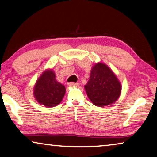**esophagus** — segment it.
<instances>
[{"instance_id": "34e87169", "label": "esophagus", "mask_w": 157, "mask_h": 157, "mask_svg": "<svg viewBox=\"0 0 157 157\" xmlns=\"http://www.w3.org/2000/svg\"><path fill=\"white\" fill-rule=\"evenodd\" d=\"M68 86H78L79 84L78 83H74V82H71V83H68Z\"/></svg>"}]
</instances>
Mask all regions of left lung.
Returning a JSON list of instances; mask_svg holds the SVG:
<instances>
[{"instance_id": "left-lung-1", "label": "left lung", "mask_w": 157, "mask_h": 157, "mask_svg": "<svg viewBox=\"0 0 157 157\" xmlns=\"http://www.w3.org/2000/svg\"><path fill=\"white\" fill-rule=\"evenodd\" d=\"M84 89L93 104L97 107H105L118 100L122 86L113 71L105 63L98 62L92 67Z\"/></svg>"}]
</instances>
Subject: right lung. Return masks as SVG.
<instances>
[{
    "label": "right lung",
    "mask_w": 157,
    "mask_h": 157,
    "mask_svg": "<svg viewBox=\"0 0 157 157\" xmlns=\"http://www.w3.org/2000/svg\"><path fill=\"white\" fill-rule=\"evenodd\" d=\"M66 88L57 82L52 69L48 68L41 73L34 84L33 94L39 104L46 107H53L62 102Z\"/></svg>",
    "instance_id": "obj_1"
}]
</instances>
